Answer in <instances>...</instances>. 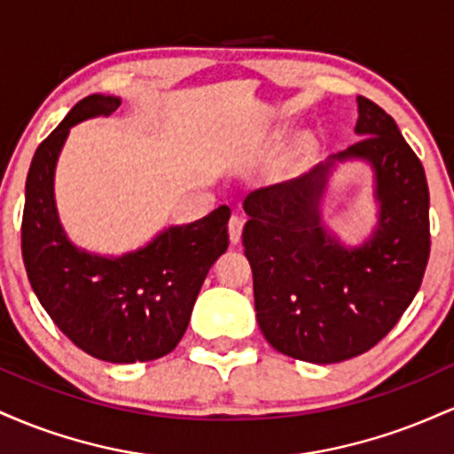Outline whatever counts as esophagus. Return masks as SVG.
Returning <instances> with one entry per match:
<instances>
[{
    "mask_svg": "<svg viewBox=\"0 0 454 454\" xmlns=\"http://www.w3.org/2000/svg\"><path fill=\"white\" fill-rule=\"evenodd\" d=\"M241 231H243V217L232 215L231 222H228V232H231V241L239 243L241 241Z\"/></svg>",
    "mask_w": 454,
    "mask_h": 454,
    "instance_id": "1",
    "label": "esophagus"
}]
</instances>
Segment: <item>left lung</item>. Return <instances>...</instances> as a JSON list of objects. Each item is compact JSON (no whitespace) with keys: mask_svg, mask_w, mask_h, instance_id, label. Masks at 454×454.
<instances>
[{"mask_svg":"<svg viewBox=\"0 0 454 454\" xmlns=\"http://www.w3.org/2000/svg\"><path fill=\"white\" fill-rule=\"evenodd\" d=\"M361 140L337 160L364 158L376 170L380 222L363 247L328 237L317 202L333 166L245 198V256L262 335L299 361L341 363L372 350L408 309L431 252L425 168L387 111L356 98Z\"/></svg>","mask_w":454,"mask_h":454,"instance_id":"obj_1","label":"left lung"}]
</instances>
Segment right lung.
<instances>
[{
  "instance_id": "add662e5",
  "label": "right lung",
  "mask_w": 454,
  "mask_h": 454,
  "mask_svg": "<svg viewBox=\"0 0 454 454\" xmlns=\"http://www.w3.org/2000/svg\"><path fill=\"white\" fill-rule=\"evenodd\" d=\"M119 104L87 96L38 145L25 184L20 252L31 288L67 340L100 361L145 363L173 352L184 337L202 281L228 249L231 209L222 205L168 228L121 258L91 256L67 241L53 198L57 155L74 123Z\"/></svg>"
}]
</instances>
